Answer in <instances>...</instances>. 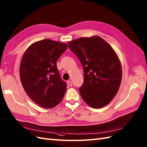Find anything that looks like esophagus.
I'll return each mask as SVG.
<instances>
[{
  "mask_svg": "<svg viewBox=\"0 0 147 147\" xmlns=\"http://www.w3.org/2000/svg\"><path fill=\"white\" fill-rule=\"evenodd\" d=\"M67 85L69 86H73V83H72V82H71V81H67Z\"/></svg>",
  "mask_w": 147,
  "mask_h": 147,
  "instance_id": "obj_1",
  "label": "esophagus"
}]
</instances>
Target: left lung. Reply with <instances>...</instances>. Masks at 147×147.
Wrapping results in <instances>:
<instances>
[{"label": "left lung", "instance_id": "1", "mask_svg": "<svg viewBox=\"0 0 147 147\" xmlns=\"http://www.w3.org/2000/svg\"><path fill=\"white\" fill-rule=\"evenodd\" d=\"M68 46L83 66L84 83L80 88L83 100L93 108L110 103L122 78L121 64L114 49L98 36L71 40Z\"/></svg>", "mask_w": 147, "mask_h": 147}]
</instances>
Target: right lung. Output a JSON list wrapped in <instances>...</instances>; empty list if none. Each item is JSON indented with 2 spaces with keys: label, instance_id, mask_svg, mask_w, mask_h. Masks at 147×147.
<instances>
[{
  "label": "right lung",
  "instance_id": "add662e5",
  "mask_svg": "<svg viewBox=\"0 0 147 147\" xmlns=\"http://www.w3.org/2000/svg\"><path fill=\"white\" fill-rule=\"evenodd\" d=\"M67 48L65 43L46 39L32 44L23 54L19 69L22 85L42 108L55 107L66 93L67 85L61 80L56 62Z\"/></svg>",
  "mask_w": 147,
  "mask_h": 147
}]
</instances>
